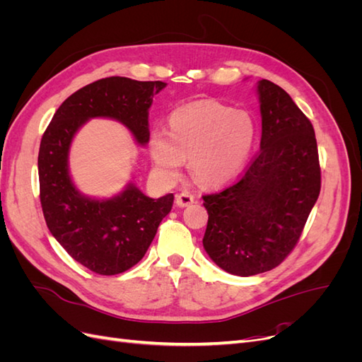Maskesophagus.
<instances>
[{
  "instance_id": "1",
  "label": "esophagus",
  "mask_w": 362,
  "mask_h": 362,
  "mask_svg": "<svg viewBox=\"0 0 362 362\" xmlns=\"http://www.w3.org/2000/svg\"><path fill=\"white\" fill-rule=\"evenodd\" d=\"M175 202H177L178 206H189L190 204L194 202V196L187 193V192H182V193L177 194V198H175Z\"/></svg>"
}]
</instances>
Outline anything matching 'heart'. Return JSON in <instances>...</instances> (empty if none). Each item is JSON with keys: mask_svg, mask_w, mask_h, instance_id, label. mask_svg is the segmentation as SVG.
<instances>
[{"mask_svg": "<svg viewBox=\"0 0 362 362\" xmlns=\"http://www.w3.org/2000/svg\"><path fill=\"white\" fill-rule=\"evenodd\" d=\"M257 127L245 110L213 100L177 108L169 116V133L156 129L149 152L163 180L178 177L185 158L204 185H222L243 170L254 148Z\"/></svg>", "mask_w": 362, "mask_h": 362, "instance_id": "heart-1", "label": "heart"}]
</instances>
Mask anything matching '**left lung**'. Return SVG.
Wrapping results in <instances>:
<instances>
[{"label": "left lung", "instance_id": "obj_1", "mask_svg": "<svg viewBox=\"0 0 362 362\" xmlns=\"http://www.w3.org/2000/svg\"><path fill=\"white\" fill-rule=\"evenodd\" d=\"M257 90L258 154L234 184L202 196L208 211L204 247L237 276L269 272L290 255L322 187L310 119L275 83L261 80Z\"/></svg>", "mask_w": 362, "mask_h": 362}]
</instances>
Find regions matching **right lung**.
I'll list each match as a JSON object with an SVG mask.
<instances>
[{
    "label": "right lung",
    "instance_id": "add662e5",
    "mask_svg": "<svg viewBox=\"0 0 362 362\" xmlns=\"http://www.w3.org/2000/svg\"><path fill=\"white\" fill-rule=\"evenodd\" d=\"M163 81L108 76L84 86L52 116L40 140V204L54 238L80 264L98 275H117L145 257L157 228L169 214L173 194L152 199L134 184L112 199H92L74 185L68 157L78 128L92 117L122 122L139 145L149 140L148 110Z\"/></svg>",
    "mask_w": 362,
    "mask_h": 362
}]
</instances>
